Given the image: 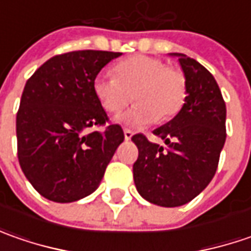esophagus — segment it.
<instances>
[{"mask_svg": "<svg viewBox=\"0 0 251 251\" xmlns=\"http://www.w3.org/2000/svg\"><path fill=\"white\" fill-rule=\"evenodd\" d=\"M124 138H126L127 141L131 140V138H132V131L124 130Z\"/></svg>", "mask_w": 251, "mask_h": 251, "instance_id": "esophagus-1", "label": "esophagus"}]
</instances>
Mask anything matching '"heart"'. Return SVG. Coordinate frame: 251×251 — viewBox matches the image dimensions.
<instances>
[{
	"label": "heart",
	"instance_id": "obj_1",
	"mask_svg": "<svg viewBox=\"0 0 251 251\" xmlns=\"http://www.w3.org/2000/svg\"><path fill=\"white\" fill-rule=\"evenodd\" d=\"M114 76L98 75L93 93L101 107L116 114L134 98L132 107L117 117V121L132 128L150 126L159 119H173L186 103L187 83L178 70L169 68L159 58L132 55L113 68Z\"/></svg>",
	"mask_w": 251,
	"mask_h": 251
}]
</instances>
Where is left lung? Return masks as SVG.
<instances>
[{
	"label": "left lung",
	"instance_id": "8db88e82",
	"mask_svg": "<svg viewBox=\"0 0 251 251\" xmlns=\"http://www.w3.org/2000/svg\"><path fill=\"white\" fill-rule=\"evenodd\" d=\"M177 57L187 83L186 103L166 124L153 130L160 147L135 134L138 148L132 166L134 183L142 198L160 207H180L196 198L212 180L226 140V106L215 78L186 54Z\"/></svg>",
	"mask_w": 251,
	"mask_h": 251
}]
</instances>
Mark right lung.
<instances>
[{"label": "right lung", "mask_w": 251, "mask_h": 251, "mask_svg": "<svg viewBox=\"0 0 251 251\" xmlns=\"http://www.w3.org/2000/svg\"><path fill=\"white\" fill-rule=\"evenodd\" d=\"M120 55L99 50L55 55L25 85L16 114L18 159L44 198L74 202L88 197L124 141L119 124L91 131L107 121L93 93V79Z\"/></svg>", "instance_id": "1"}]
</instances>
